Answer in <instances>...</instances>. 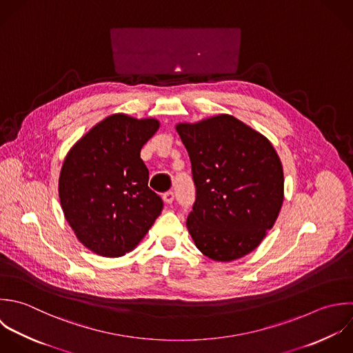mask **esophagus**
I'll return each instance as SVG.
<instances>
[{"mask_svg":"<svg viewBox=\"0 0 353 353\" xmlns=\"http://www.w3.org/2000/svg\"><path fill=\"white\" fill-rule=\"evenodd\" d=\"M174 196H176V194H174L173 190H169V191H166V192L163 194V199H165L166 203H172V202L174 201Z\"/></svg>","mask_w":353,"mask_h":353,"instance_id":"esophagus-1","label":"esophagus"}]
</instances>
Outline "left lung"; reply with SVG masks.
Listing matches in <instances>:
<instances>
[{
  "instance_id": "obj_1",
  "label": "left lung",
  "mask_w": 353,
  "mask_h": 353,
  "mask_svg": "<svg viewBox=\"0 0 353 353\" xmlns=\"http://www.w3.org/2000/svg\"><path fill=\"white\" fill-rule=\"evenodd\" d=\"M176 129L195 185L188 232L212 260L243 257L261 243L283 203V169L275 148L225 114Z\"/></svg>"
}]
</instances>
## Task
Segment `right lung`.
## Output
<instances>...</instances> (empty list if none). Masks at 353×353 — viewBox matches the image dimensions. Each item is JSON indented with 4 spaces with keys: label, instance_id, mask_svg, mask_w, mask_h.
<instances>
[{
    "label": "right lung",
    "instance_id": "add662e5",
    "mask_svg": "<svg viewBox=\"0 0 353 353\" xmlns=\"http://www.w3.org/2000/svg\"><path fill=\"white\" fill-rule=\"evenodd\" d=\"M157 119L114 114L92 128L67 154L59 177L63 213L79 242L104 257L132 252L163 209L148 187L143 145Z\"/></svg>",
    "mask_w": 353,
    "mask_h": 353
}]
</instances>
